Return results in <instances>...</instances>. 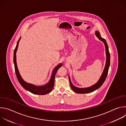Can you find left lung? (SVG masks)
Returning a JSON list of instances; mask_svg holds the SVG:
<instances>
[{"label": "left lung", "mask_w": 126, "mask_h": 126, "mask_svg": "<svg viewBox=\"0 0 126 126\" xmlns=\"http://www.w3.org/2000/svg\"><path fill=\"white\" fill-rule=\"evenodd\" d=\"M95 35H96V36L98 38V39L99 40H100L101 41H102V42H103V43L105 44V49H106V65H105L104 71L102 73V74L101 75L99 80L98 81V82L95 84H94V85H93L91 87H87V88H80L76 87L74 86L72 84V83L71 82L70 78L69 76L71 88L73 90V91H74L75 92H76V93L85 94V93H90V92L94 91L95 90H96L99 88L102 85V84L105 82L106 78L107 76L108 73V70H109V66H110V54L109 51L108 46V44H107V42L105 40V39L103 38L102 37H101L100 32L99 31H96Z\"/></svg>", "instance_id": "obj_1"}]
</instances>
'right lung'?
<instances>
[{
  "label": "right lung",
  "mask_w": 126,
  "mask_h": 126,
  "mask_svg": "<svg viewBox=\"0 0 126 126\" xmlns=\"http://www.w3.org/2000/svg\"><path fill=\"white\" fill-rule=\"evenodd\" d=\"M20 38H21V37H20L18 41H17V45L14 49V56H13V62H14V64L15 72L16 75L20 85L25 90L30 92L31 93H32L33 94L43 95H45V94H47L50 93L52 91V90L53 89V88L54 87V79H55V76L56 73L57 72V70H58V69L62 66V64L61 63L59 64L54 68V69L53 70L50 80L47 84H46L43 86H36L34 85L33 84L26 83L21 78V77L20 75V73L19 72L18 69L17 63H16V51L17 50L18 46V43H19Z\"/></svg>",
  "instance_id": "add662e5"
}]
</instances>
